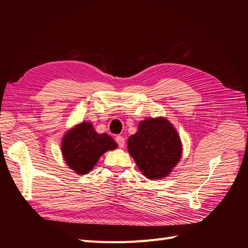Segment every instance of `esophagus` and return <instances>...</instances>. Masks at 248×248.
I'll return each instance as SVG.
<instances>
[{
	"instance_id": "34e87169",
	"label": "esophagus",
	"mask_w": 248,
	"mask_h": 248,
	"mask_svg": "<svg viewBox=\"0 0 248 248\" xmlns=\"http://www.w3.org/2000/svg\"><path fill=\"white\" fill-rule=\"evenodd\" d=\"M116 141L120 148H124L125 146V139L122 136H117L116 137Z\"/></svg>"
}]
</instances>
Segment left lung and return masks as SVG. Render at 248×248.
Returning a JSON list of instances; mask_svg holds the SVG:
<instances>
[{"mask_svg":"<svg viewBox=\"0 0 248 248\" xmlns=\"http://www.w3.org/2000/svg\"><path fill=\"white\" fill-rule=\"evenodd\" d=\"M128 152L148 179L167 177L182 154L176 129L164 118L140 122L139 130L128 139Z\"/></svg>","mask_w":248,"mask_h":248,"instance_id":"left-lung-1","label":"left lung"}]
</instances>
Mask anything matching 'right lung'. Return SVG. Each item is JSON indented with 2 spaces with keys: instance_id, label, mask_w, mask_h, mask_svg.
<instances>
[{
  "instance_id": "1",
  "label": "right lung",
  "mask_w": 248,
  "mask_h": 248,
  "mask_svg": "<svg viewBox=\"0 0 248 248\" xmlns=\"http://www.w3.org/2000/svg\"><path fill=\"white\" fill-rule=\"evenodd\" d=\"M117 144L107 133L99 134L88 122L78 124L65 134L62 153L68 167L78 175H85L93 169L99 157Z\"/></svg>"
}]
</instances>
